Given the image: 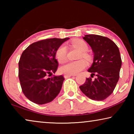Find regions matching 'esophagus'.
<instances>
[{
  "label": "esophagus",
  "mask_w": 134,
  "mask_h": 134,
  "mask_svg": "<svg viewBox=\"0 0 134 134\" xmlns=\"http://www.w3.org/2000/svg\"><path fill=\"white\" fill-rule=\"evenodd\" d=\"M64 76L65 78H68V77H71V76H76V75H72V74H64Z\"/></svg>",
  "instance_id": "esophagus-1"
}]
</instances>
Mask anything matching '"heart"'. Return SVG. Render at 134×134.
<instances>
[{
	"label": "heart",
	"mask_w": 134,
	"mask_h": 134,
	"mask_svg": "<svg viewBox=\"0 0 134 134\" xmlns=\"http://www.w3.org/2000/svg\"><path fill=\"white\" fill-rule=\"evenodd\" d=\"M71 45L74 48L78 49L81 53L80 58H84L86 60H89L90 55L86 51L88 49V46L84 41L81 40H75L71 42ZM67 49L65 45H60L55 51V57L58 62L61 63L65 62L67 59ZM87 66V63L83 60L76 62H70L63 65L60 68V71L63 73L66 74L75 75L82 71Z\"/></svg>",
	"instance_id": "1"
}]
</instances>
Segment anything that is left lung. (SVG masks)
I'll return each instance as SVG.
<instances>
[{
	"label": "left lung",
	"mask_w": 134,
	"mask_h": 134,
	"mask_svg": "<svg viewBox=\"0 0 134 134\" xmlns=\"http://www.w3.org/2000/svg\"><path fill=\"white\" fill-rule=\"evenodd\" d=\"M83 39L91 47L94 53L93 62L88 71L94 80L87 78L80 86L81 91L94 100H103L112 93L119 78L122 60L118 47L107 37L97 35H85Z\"/></svg>",
	"instance_id": "left-lung-1"
}]
</instances>
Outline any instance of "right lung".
Returning <instances> with one entry per match:
<instances>
[{"label":"right lung","instance_id":"1","mask_svg":"<svg viewBox=\"0 0 134 134\" xmlns=\"http://www.w3.org/2000/svg\"><path fill=\"white\" fill-rule=\"evenodd\" d=\"M69 38H50L35 42L22 53L19 62V79L27 98L43 105L53 101L62 89V75L51 76L58 68L55 51Z\"/></svg>","mask_w":134,"mask_h":134}]
</instances>
